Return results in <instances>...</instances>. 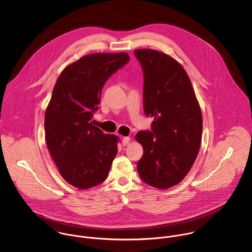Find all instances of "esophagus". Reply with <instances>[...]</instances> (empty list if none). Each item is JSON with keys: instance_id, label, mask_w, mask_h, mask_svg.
Here are the masks:
<instances>
[{"instance_id": "1", "label": "esophagus", "mask_w": 252, "mask_h": 252, "mask_svg": "<svg viewBox=\"0 0 252 252\" xmlns=\"http://www.w3.org/2000/svg\"><path fill=\"white\" fill-rule=\"evenodd\" d=\"M129 142H130V138L129 137H125L124 139H123V141H122V144L124 146H126V145H127V144H129Z\"/></svg>"}]
</instances>
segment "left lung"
Wrapping results in <instances>:
<instances>
[{
	"label": "left lung",
	"instance_id": "1",
	"mask_svg": "<svg viewBox=\"0 0 252 252\" xmlns=\"http://www.w3.org/2000/svg\"><path fill=\"white\" fill-rule=\"evenodd\" d=\"M144 72V110L154 121L151 131L136 140L144 155L137 163L141 180L168 189L185 178L196 158L202 135V114L191 80L180 63L152 49L134 51Z\"/></svg>",
	"mask_w": 252,
	"mask_h": 252
}]
</instances>
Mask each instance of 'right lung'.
<instances>
[{
    "instance_id": "1",
    "label": "right lung",
    "mask_w": 252,
    "mask_h": 252,
    "mask_svg": "<svg viewBox=\"0 0 252 252\" xmlns=\"http://www.w3.org/2000/svg\"><path fill=\"white\" fill-rule=\"evenodd\" d=\"M129 61L126 53H97L67 66L45 111L49 152L61 177L78 189L102 183L117 155L118 137L93 125L108 78Z\"/></svg>"
}]
</instances>
